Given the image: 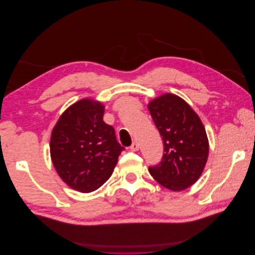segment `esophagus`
I'll return each instance as SVG.
<instances>
[{
  "mask_svg": "<svg viewBox=\"0 0 255 255\" xmlns=\"http://www.w3.org/2000/svg\"><path fill=\"white\" fill-rule=\"evenodd\" d=\"M129 149H130V151H138L139 150V143L138 142H136V141H134L133 143H132V145L129 146Z\"/></svg>",
  "mask_w": 255,
  "mask_h": 255,
  "instance_id": "1",
  "label": "esophagus"
}]
</instances>
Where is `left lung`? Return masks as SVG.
I'll list each match as a JSON object with an SVG mask.
<instances>
[{
	"label": "left lung",
	"mask_w": 255,
	"mask_h": 255,
	"mask_svg": "<svg viewBox=\"0 0 255 255\" xmlns=\"http://www.w3.org/2000/svg\"><path fill=\"white\" fill-rule=\"evenodd\" d=\"M148 110L164 141V156L149 171L161 186L172 191L190 187L201 176L210 144L205 128L190 105L173 94L161 95Z\"/></svg>",
	"instance_id": "left-lung-1"
}]
</instances>
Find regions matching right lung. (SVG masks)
Wrapping results in <instances>:
<instances>
[{"label": "right lung", "instance_id": "add662e5", "mask_svg": "<svg viewBox=\"0 0 255 255\" xmlns=\"http://www.w3.org/2000/svg\"><path fill=\"white\" fill-rule=\"evenodd\" d=\"M105 106L85 98L61 114L52 129L50 153L54 168L69 187L95 191L110 179L125 149L115 129L103 121Z\"/></svg>", "mask_w": 255, "mask_h": 255}]
</instances>
